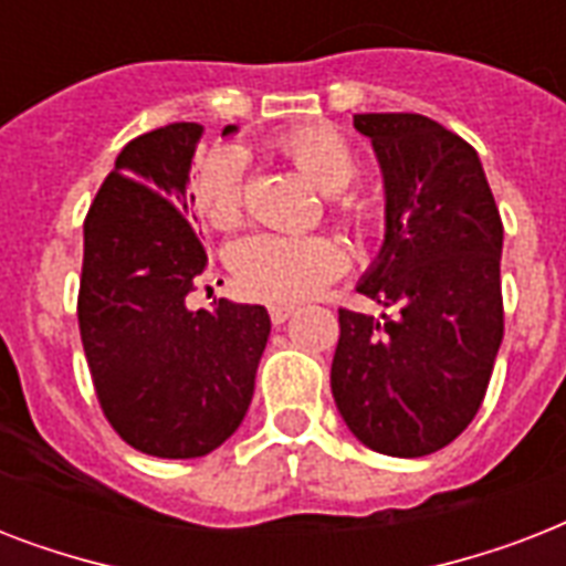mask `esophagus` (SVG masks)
<instances>
[{"instance_id": "1", "label": "esophagus", "mask_w": 566, "mask_h": 566, "mask_svg": "<svg viewBox=\"0 0 566 566\" xmlns=\"http://www.w3.org/2000/svg\"><path fill=\"white\" fill-rule=\"evenodd\" d=\"M293 305H273L270 308V319H273V326H282V323H287V319L293 317Z\"/></svg>"}]
</instances>
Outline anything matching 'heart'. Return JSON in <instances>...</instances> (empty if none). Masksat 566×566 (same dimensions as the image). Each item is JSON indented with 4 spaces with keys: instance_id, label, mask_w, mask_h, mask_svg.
Wrapping results in <instances>:
<instances>
[{
    "instance_id": "heart-1",
    "label": "heart",
    "mask_w": 566,
    "mask_h": 566,
    "mask_svg": "<svg viewBox=\"0 0 566 566\" xmlns=\"http://www.w3.org/2000/svg\"><path fill=\"white\" fill-rule=\"evenodd\" d=\"M282 153L296 164V170L323 193H340L358 176V155L344 135L328 126H302L279 140ZM243 153L238 146H217L205 155L196 170V208L213 229H231L243 217ZM346 217L364 231L385 226V208L376 199L349 196L340 202ZM234 282L247 296L273 305L308 300L346 270V249L328 234H273L255 231L240 238L229 252Z\"/></svg>"
}]
</instances>
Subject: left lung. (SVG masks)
I'll use <instances>...</instances> for the list:
<instances>
[{"label": "left lung", "instance_id": "8db88e82", "mask_svg": "<svg viewBox=\"0 0 566 566\" xmlns=\"http://www.w3.org/2000/svg\"><path fill=\"white\" fill-rule=\"evenodd\" d=\"M385 179V243L340 308L337 411L364 447L420 458L482 408L502 344V220L467 140L422 114H355Z\"/></svg>", "mask_w": 566, "mask_h": 566}]
</instances>
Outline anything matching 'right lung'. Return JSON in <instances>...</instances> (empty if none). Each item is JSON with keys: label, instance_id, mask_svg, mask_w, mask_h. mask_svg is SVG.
Segmentation results:
<instances>
[{"label": "right lung", "instance_id": "right-lung-1", "mask_svg": "<svg viewBox=\"0 0 566 566\" xmlns=\"http://www.w3.org/2000/svg\"><path fill=\"white\" fill-rule=\"evenodd\" d=\"M199 137V123L135 137L84 220L78 328L93 387L119 438L155 458H202L238 431L270 337L264 305L185 302L208 264L188 196Z\"/></svg>", "mask_w": 566, "mask_h": 566}]
</instances>
